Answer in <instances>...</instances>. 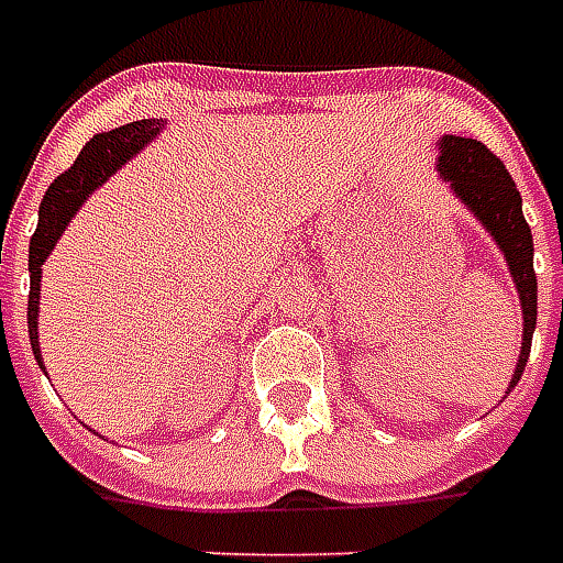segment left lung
<instances>
[{
  "label": "left lung",
  "instance_id": "1",
  "mask_svg": "<svg viewBox=\"0 0 563 563\" xmlns=\"http://www.w3.org/2000/svg\"><path fill=\"white\" fill-rule=\"evenodd\" d=\"M440 175L452 181L454 194L476 211L482 224L492 230L494 242L504 251L509 273L516 278L521 314H525V336H521V357H518L516 376L509 390L516 388L525 373L530 354V339L537 327V273H533V236L521 214V194H518L512 175L494 157L488 147L476 139L445 135L440 154Z\"/></svg>",
  "mask_w": 563,
  "mask_h": 563
}]
</instances>
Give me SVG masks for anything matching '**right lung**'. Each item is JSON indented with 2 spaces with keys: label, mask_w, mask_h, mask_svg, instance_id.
<instances>
[{
  "label": "right lung",
  "mask_w": 563,
  "mask_h": 563,
  "mask_svg": "<svg viewBox=\"0 0 563 563\" xmlns=\"http://www.w3.org/2000/svg\"><path fill=\"white\" fill-rule=\"evenodd\" d=\"M161 121H133L109 133L93 135L87 145L81 147L78 161L71 163L69 169L54 178V185L47 187L42 209H38V227H35L33 239H30V345H33L35 361L42 364V352H38V282H42V263L54 249L59 233L66 230L71 214L78 211L84 197L99 187L109 178L118 166L133 157L139 147H145L154 135L161 133Z\"/></svg>",
  "instance_id": "add662e5"
}]
</instances>
